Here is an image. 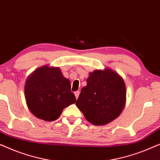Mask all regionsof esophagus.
<instances>
[{
	"label": "esophagus",
	"mask_w": 160,
	"mask_h": 160,
	"mask_svg": "<svg viewBox=\"0 0 160 160\" xmlns=\"http://www.w3.org/2000/svg\"><path fill=\"white\" fill-rule=\"evenodd\" d=\"M74 94H75L76 98V99H77V98H78V96H79L80 92H79V91H76V92H74Z\"/></svg>",
	"instance_id": "1"
}]
</instances>
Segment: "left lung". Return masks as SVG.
Listing matches in <instances>:
<instances>
[{"label":"left lung","mask_w":160,"mask_h":160,"mask_svg":"<svg viewBox=\"0 0 160 160\" xmlns=\"http://www.w3.org/2000/svg\"><path fill=\"white\" fill-rule=\"evenodd\" d=\"M124 80L112 70L93 71L82 89L76 106L87 121L95 125L112 122L122 113L125 105Z\"/></svg>","instance_id":"8db88e82"}]
</instances>
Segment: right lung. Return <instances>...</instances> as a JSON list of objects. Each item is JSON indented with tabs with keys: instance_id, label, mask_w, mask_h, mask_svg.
<instances>
[{
	"instance_id": "add662e5",
	"label": "right lung",
	"mask_w": 160,
	"mask_h": 160,
	"mask_svg": "<svg viewBox=\"0 0 160 160\" xmlns=\"http://www.w3.org/2000/svg\"><path fill=\"white\" fill-rule=\"evenodd\" d=\"M25 94L32 114L49 122L56 120L63 109L76 101L70 81L60 68L48 65L39 68L28 78Z\"/></svg>"
}]
</instances>
